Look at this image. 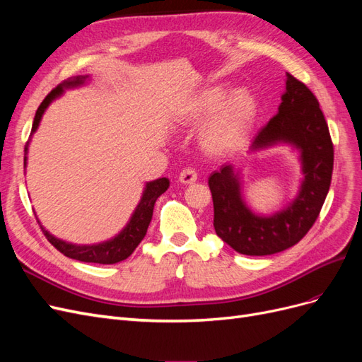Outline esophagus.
I'll return each mask as SVG.
<instances>
[{
	"mask_svg": "<svg viewBox=\"0 0 362 362\" xmlns=\"http://www.w3.org/2000/svg\"><path fill=\"white\" fill-rule=\"evenodd\" d=\"M196 180H198V172L192 168H187L181 170L180 173V182L182 184H193Z\"/></svg>",
	"mask_w": 362,
	"mask_h": 362,
	"instance_id": "34e87169",
	"label": "esophagus"
}]
</instances>
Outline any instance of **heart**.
I'll return each mask as SVG.
<instances>
[{
	"mask_svg": "<svg viewBox=\"0 0 362 362\" xmlns=\"http://www.w3.org/2000/svg\"><path fill=\"white\" fill-rule=\"evenodd\" d=\"M225 84L205 86L194 92L177 110L181 125H198L212 115L201 129V145L210 156L234 154L249 139L258 117L254 95L245 89L229 93Z\"/></svg>",
	"mask_w": 362,
	"mask_h": 362,
	"instance_id": "1",
	"label": "heart"
}]
</instances>
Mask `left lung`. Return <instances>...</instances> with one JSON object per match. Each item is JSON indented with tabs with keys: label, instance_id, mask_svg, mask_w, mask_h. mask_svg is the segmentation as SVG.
<instances>
[{
	"label": "left lung",
	"instance_id": "obj_1",
	"mask_svg": "<svg viewBox=\"0 0 362 362\" xmlns=\"http://www.w3.org/2000/svg\"><path fill=\"white\" fill-rule=\"evenodd\" d=\"M281 100L278 113L252 140L249 151L279 144L299 149L303 180L293 202L275 214L259 216L245 204L240 175L231 164H223L208 178L216 234L243 255H272L299 243L319 217L329 192L334 145L319 101L290 74Z\"/></svg>",
	"mask_w": 362,
	"mask_h": 362
}]
</instances>
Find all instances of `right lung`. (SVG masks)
Returning a JSON list of instances; mask_svg holds the SVG:
<instances>
[{
  "label": "right lung",
  "mask_w": 362,
  "mask_h": 362,
  "mask_svg": "<svg viewBox=\"0 0 362 362\" xmlns=\"http://www.w3.org/2000/svg\"><path fill=\"white\" fill-rule=\"evenodd\" d=\"M87 78H89L87 75L74 76V78L63 81L62 84H59L56 87V89H52L37 108L35 120H33L30 136H33V133H35V131L37 129L40 119H42L43 113H45L48 105L54 100H56V98H59L64 92V89H71V87H78V86L84 84ZM28 144H30V141H27L25 149H24L25 151L24 166H27ZM168 189H169V180L168 178H158L156 181L146 182L145 192H144V194H141V199H140V202L136 208V211L133 213V216H131L127 226L115 238L108 240V242H104V243L84 245V246L66 243V242H63V240L51 235L47 231V229L40 225V222H39V225L42 228L43 234H45V237L48 238V242L57 250H60L63 255H66L72 259L83 261V262H96V264H116V262L124 261L131 254H133L134 249L139 246L141 240H144V237L146 235V231H148V226L151 223L152 211H154L156 201Z\"/></svg>",
  "instance_id": "add662e5"
}]
</instances>
